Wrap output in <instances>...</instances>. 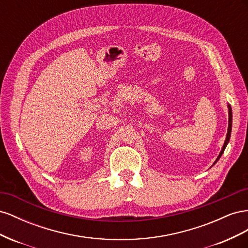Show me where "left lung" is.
Instances as JSON below:
<instances>
[{
    "label": "left lung",
    "instance_id": "1",
    "mask_svg": "<svg viewBox=\"0 0 248 248\" xmlns=\"http://www.w3.org/2000/svg\"><path fill=\"white\" fill-rule=\"evenodd\" d=\"M228 109H229V126H228V133H227V138H226V140H224V144H223V146H222L221 151H220V153H219L218 157H217V158H216L215 162L213 163V166H214V164H215L217 161H218V159H219L220 157H221L222 153L224 152V149L227 148V145L229 144L230 139H231V132H232V108H231L230 104H228Z\"/></svg>",
    "mask_w": 248,
    "mask_h": 248
}]
</instances>
